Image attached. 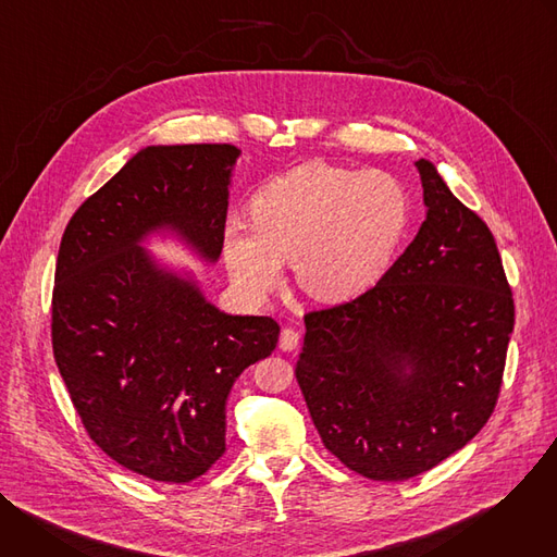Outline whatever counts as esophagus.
Wrapping results in <instances>:
<instances>
[{"label": "esophagus", "instance_id": "esophagus-1", "mask_svg": "<svg viewBox=\"0 0 557 557\" xmlns=\"http://www.w3.org/2000/svg\"><path fill=\"white\" fill-rule=\"evenodd\" d=\"M297 346H299V333H297L295 329H284L282 335H280V348L286 350V352H290V350H295Z\"/></svg>", "mask_w": 557, "mask_h": 557}]
</instances>
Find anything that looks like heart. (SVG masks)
Wrapping results in <instances>:
<instances>
[{
  "label": "heart",
  "instance_id": "1",
  "mask_svg": "<svg viewBox=\"0 0 557 557\" xmlns=\"http://www.w3.org/2000/svg\"><path fill=\"white\" fill-rule=\"evenodd\" d=\"M251 218L253 224L231 220L222 235L237 290L251 301L264 299L290 260L306 293L344 301L389 269L412 222V196L387 172L308 163L262 185Z\"/></svg>",
  "mask_w": 557,
  "mask_h": 557
}]
</instances>
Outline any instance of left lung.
Masks as SVG:
<instances>
[{
    "instance_id": "left-lung-1",
    "label": "left lung",
    "mask_w": 557,
    "mask_h": 557,
    "mask_svg": "<svg viewBox=\"0 0 557 557\" xmlns=\"http://www.w3.org/2000/svg\"><path fill=\"white\" fill-rule=\"evenodd\" d=\"M425 222L363 295L304 317L295 376L322 443L370 481L399 483L490 421L513 297L490 226L421 158Z\"/></svg>"
}]
</instances>
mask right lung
Returning a JSON list of instances; mask_svg holds the SVG:
<instances>
[{"instance_id":"add662e5","label":"right lung","mask_w":557,"mask_h":557,"mask_svg":"<svg viewBox=\"0 0 557 557\" xmlns=\"http://www.w3.org/2000/svg\"><path fill=\"white\" fill-rule=\"evenodd\" d=\"M240 149L151 145L70 218L52 290V352L90 438L158 483H189L224 454L226 396L275 350L271 317L226 314L140 243L172 231L215 262Z\"/></svg>"}]
</instances>
